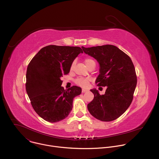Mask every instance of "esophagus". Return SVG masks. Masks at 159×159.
Returning a JSON list of instances; mask_svg holds the SVG:
<instances>
[{"instance_id": "1", "label": "esophagus", "mask_w": 159, "mask_h": 159, "mask_svg": "<svg viewBox=\"0 0 159 159\" xmlns=\"http://www.w3.org/2000/svg\"><path fill=\"white\" fill-rule=\"evenodd\" d=\"M88 91H89V90H87V89H82V93H86V92H88Z\"/></svg>"}]
</instances>
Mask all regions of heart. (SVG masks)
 <instances>
[{"mask_svg":"<svg viewBox=\"0 0 159 159\" xmlns=\"http://www.w3.org/2000/svg\"><path fill=\"white\" fill-rule=\"evenodd\" d=\"M85 62V65L87 66V67L88 68L90 65H92L93 63H95L94 61L92 59L90 58H86L84 61ZM74 63L75 62L74 61L72 64V68L74 66ZM89 82H90V79H88V78H83V77H79V78H77L75 80V84H77V85L81 86V87H87L89 84Z\"/></svg>","mask_w":159,"mask_h":159,"instance_id":"1","label":"heart"}]
</instances>
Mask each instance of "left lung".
<instances>
[{"mask_svg":"<svg viewBox=\"0 0 159 159\" xmlns=\"http://www.w3.org/2000/svg\"><path fill=\"white\" fill-rule=\"evenodd\" d=\"M82 48L99 64L96 84L107 87L103 95H100L96 89L90 90L94 98L87 104V109L99 120H115L123 114L132 102L137 83L134 65L129 56L114 45Z\"/></svg>","mask_w":159,"mask_h":159,"instance_id":"8db88e82","label":"left lung"}]
</instances>
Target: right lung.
Segmentation results:
<instances>
[{"label":"right lung","mask_w":159,"mask_h":159,"mask_svg":"<svg viewBox=\"0 0 159 159\" xmlns=\"http://www.w3.org/2000/svg\"><path fill=\"white\" fill-rule=\"evenodd\" d=\"M83 53L78 47L49 45L41 48L30 62L26 72V89L37 114L50 123L69 116L73 99L82 89L72 86L65 90L61 78L69 73L75 58Z\"/></svg>","instance_id":"obj_1"}]
</instances>
